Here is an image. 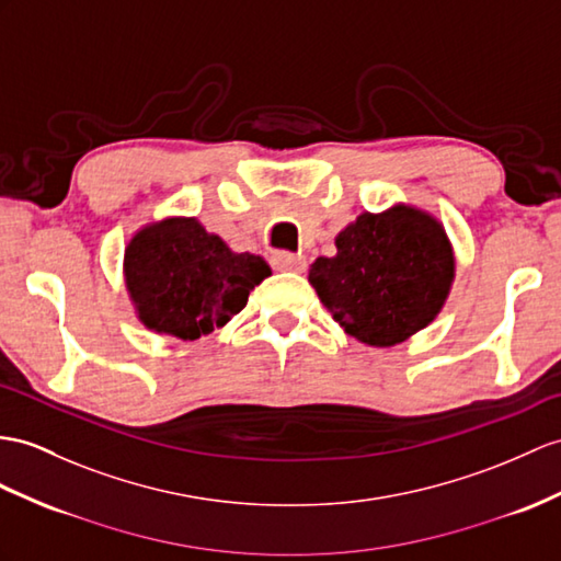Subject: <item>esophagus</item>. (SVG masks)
<instances>
[{"label": "esophagus", "mask_w": 561, "mask_h": 561, "mask_svg": "<svg viewBox=\"0 0 561 561\" xmlns=\"http://www.w3.org/2000/svg\"><path fill=\"white\" fill-rule=\"evenodd\" d=\"M271 264H273V268H278V271L302 273L307 268V259L302 254H293V252H273Z\"/></svg>", "instance_id": "esophagus-1"}]
</instances>
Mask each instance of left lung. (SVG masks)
I'll return each mask as SVG.
<instances>
[{
  "instance_id": "left-lung-1",
  "label": "left lung",
  "mask_w": 561,
  "mask_h": 561,
  "mask_svg": "<svg viewBox=\"0 0 561 561\" xmlns=\"http://www.w3.org/2000/svg\"><path fill=\"white\" fill-rule=\"evenodd\" d=\"M335 256H319L309 283L345 333L392 347L438 317L455 278V252L438 218L398 204L364 211L340 230Z\"/></svg>"
}]
</instances>
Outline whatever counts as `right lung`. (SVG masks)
I'll list each match as a JSON object with an SVG mask.
<instances>
[{
	"label": "right lung",
	"mask_w": 561,
	"mask_h": 561,
	"mask_svg": "<svg viewBox=\"0 0 561 561\" xmlns=\"http://www.w3.org/2000/svg\"><path fill=\"white\" fill-rule=\"evenodd\" d=\"M123 273L135 313L149 331L197 340L242 311L271 268L262 256L230 250L197 218L178 216L133 236Z\"/></svg>",
	"instance_id": "right-lung-1"
}]
</instances>
